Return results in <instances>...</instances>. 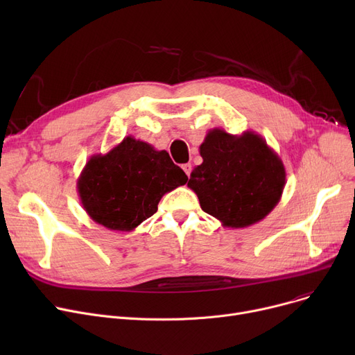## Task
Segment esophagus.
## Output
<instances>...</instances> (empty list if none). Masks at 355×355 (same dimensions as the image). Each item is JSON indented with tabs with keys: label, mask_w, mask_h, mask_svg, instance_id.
I'll return each instance as SVG.
<instances>
[{
	"label": "esophagus",
	"mask_w": 355,
	"mask_h": 355,
	"mask_svg": "<svg viewBox=\"0 0 355 355\" xmlns=\"http://www.w3.org/2000/svg\"><path fill=\"white\" fill-rule=\"evenodd\" d=\"M182 170H184L185 174H187V175L190 177V174H191V164H190V162H189V164H184V165H182Z\"/></svg>",
	"instance_id": "1"
}]
</instances>
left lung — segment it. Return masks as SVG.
<instances>
[{"label":"left lung","mask_w":355,"mask_h":355,"mask_svg":"<svg viewBox=\"0 0 355 355\" xmlns=\"http://www.w3.org/2000/svg\"><path fill=\"white\" fill-rule=\"evenodd\" d=\"M200 155L202 162L187 185L201 209L220 220L223 227H249L281 201L286 184L284 162L253 130L232 135L225 129H210Z\"/></svg>","instance_id":"1"}]
</instances>
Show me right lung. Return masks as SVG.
<instances>
[{
    "mask_svg": "<svg viewBox=\"0 0 355 355\" xmlns=\"http://www.w3.org/2000/svg\"><path fill=\"white\" fill-rule=\"evenodd\" d=\"M189 177L166 151L126 137L106 154L92 155L78 178L87 216L109 230L132 232L158 210L164 194Z\"/></svg>",
    "mask_w": 355,
    "mask_h": 355,
    "instance_id": "add662e5",
    "label": "right lung"
}]
</instances>
